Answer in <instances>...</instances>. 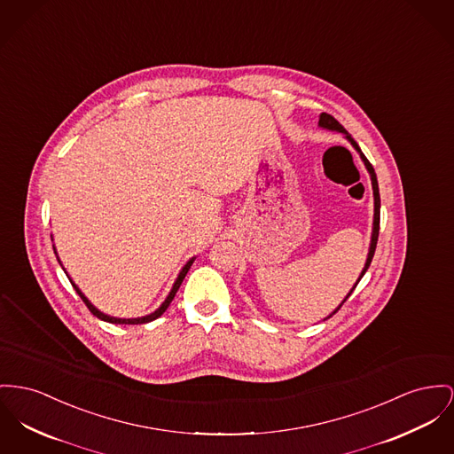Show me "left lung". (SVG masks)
<instances>
[{
	"label": "left lung",
	"mask_w": 454,
	"mask_h": 454,
	"mask_svg": "<svg viewBox=\"0 0 454 454\" xmlns=\"http://www.w3.org/2000/svg\"><path fill=\"white\" fill-rule=\"evenodd\" d=\"M318 125H320V127H324V129H329V130H337V132L346 134V139L353 145V148H355L356 152L360 153L363 163H364V167H366V170H368V174H370V179H372V187H373V229H372V241H370V249H368L366 263H364L362 273H360V277H358V280H356V284H355V287H356V286H358V282L362 280V277L364 275V272L368 270L370 263H372V258H373V253H375V247H377V241H379V229H380V194H379V182H377V176H375V170H373L372 163L366 160V156L363 154L362 150H360V146L356 145V141L348 134V130H346L339 121L333 119V115H329V114H322V115H320V121H318ZM355 287L349 291V294L344 298V301L351 296V293L355 291ZM342 302L337 306V309L342 306ZM337 309H335V311H337ZM335 311H333V313H335ZM333 315H331V317H333Z\"/></svg>",
	"instance_id": "1"
}]
</instances>
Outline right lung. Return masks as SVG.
I'll list each match as a JSON object with an SVG mask.
<instances>
[{
  "instance_id": "1",
  "label": "right lung",
  "mask_w": 454,
  "mask_h": 454,
  "mask_svg": "<svg viewBox=\"0 0 454 454\" xmlns=\"http://www.w3.org/2000/svg\"><path fill=\"white\" fill-rule=\"evenodd\" d=\"M60 262V260H59ZM192 262H194V258H191L184 267H182L181 273H179V277H177V280L174 282V287H172V291H170V294L167 296V300L161 302V306L158 308V309H154L153 313L150 315H146V317H141V318H115V317H110V315H105V313H101L96 306H92V302L81 293V289L72 282V286H74V289L77 291V294L81 296V300L86 302V306L90 308V311H91L94 317H98L99 320H105V322H110V324H125V325H137V324H148V322H153V320H156L158 317H161L163 313H165V309L168 308V304L172 302V300L176 298V293L179 291V287H181L182 280H184V277H185V273L189 272V269H191V265H192Z\"/></svg>"
}]
</instances>
